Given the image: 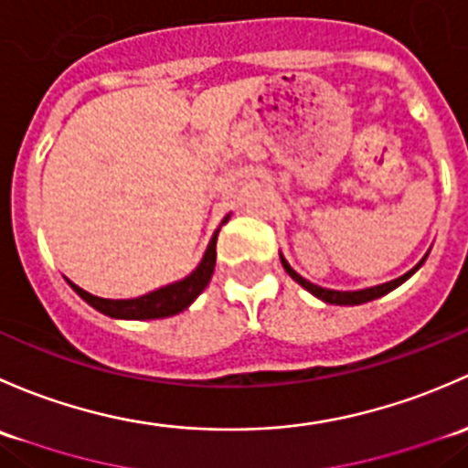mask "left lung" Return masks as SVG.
Masks as SVG:
<instances>
[{
    "label": "left lung",
    "instance_id": "obj_1",
    "mask_svg": "<svg viewBox=\"0 0 468 468\" xmlns=\"http://www.w3.org/2000/svg\"><path fill=\"white\" fill-rule=\"evenodd\" d=\"M426 257H428V254H426ZM426 257H423L421 261H419L417 266L410 270V272L403 274V277L394 279V282H388V283H380V286H374V288H365V291H329V288L315 286V283H311V282H308V279L300 277V274H297L295 270L288 266V261L283 257H282V263H283V270H286V272L291 274V277L295 279V282L300 283V286H304L308 292H313V295H315V297H320V300L326 302V304L354 306V304H365V302H372V300H377V297L388 295L389 291H394V288H397V286H401V283L406 282V279L410 277V274L417 272L419 266H421V263L426 261Z\"/></svg>",
    "mask_w": 468,
    "mask_h": 468
}]
</instances>
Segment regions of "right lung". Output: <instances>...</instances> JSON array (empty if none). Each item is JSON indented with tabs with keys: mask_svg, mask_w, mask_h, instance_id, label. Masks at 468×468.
Here are the masks:
<instances>
[{
	"mask_svg": "<svg viewBox=\"0 0 468 468\" xmlns=\"http://www.w3.org/2000/svg\"><path fill=\"white\" fill-rule=\"evenodd\" d=\"M216 239H218V229L211 236L209 248H207L200 266L196 268L189 277L182 279V282L171 283V286H164L160 291L148 292V295L144 297H137V300H103V297L90 295V292H85L83 288H79L76 283L69 282V286L74 288L90 306H94L96 311H101L103 315L110 317H122V320H155V317L176 315V313L185 311V308L205 291L207 283H209L216 266Z\"/></svg>",
	"mask_w": 468,
	"mask_h": 468,
	"instance_id": "1",
	"label": "right lung"
}]
</instances>
